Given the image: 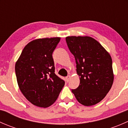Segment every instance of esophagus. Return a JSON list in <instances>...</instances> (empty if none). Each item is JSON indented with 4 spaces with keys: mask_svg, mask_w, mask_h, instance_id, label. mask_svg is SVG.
<instances>
[{
    "mask_svg": "<svg viewBox=\"0 0 128 128\" xmlns=\"http://www.w3.org/2000/svg\"><path fill=\"white\" fill-rule=\"evenodd\" d=\"M70 77H71V76H68V77H66V79L67 82H69V80H70Z\"/></svg>",
    "mask_w": 128,
    "mask_h": 128,
    "instance_id": "obj_1",
    "label": "esophagus"
}]
</instances>
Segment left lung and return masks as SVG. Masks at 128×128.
<instances>
[{"mask_svg":"<svg viewBox=\"0 0 128 128\" xmlns=\"http://www.w3.org/2000/svg\"><path fill=\"white\" fill-rule=\"evenodd\" d=\"M67 44L75 57L80 84L72 90L77 101L92 106L101 102L114 80L112 59L101 44L90 36H68Z\"/></svg>","mask_w":128,"mask_h":128,"instance_id":"left-lung-1","label":"left lung"}]
</instances>
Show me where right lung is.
Masks as SVG:
<instances>
[{
	"label": "right lung",
	"instance_id": "1",
	"mask_svg": "<svg viewBox=\"0 0 128 128\" xmlns=\"http://www.w3.org/2000/svg\"><path fill=\"white\" fill-rule=\"evenodd\" d=\"M60 38H39L27 44L15 64L19 88L36 106L47 108L56 102L65 82L54 72L52 52Z\"/></svg>",
	"mask_w": 128,
	"mask_h": 128
}]
</instances>
